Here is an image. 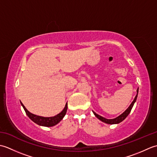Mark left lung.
Wrapping results in <instances>:
<instances>
[{
	"label": "left lung",
	"mask_w": 157,
	"mask_h": 157,
	"mask_svg": "<svg viewBox=\"0 0 157 157\" xmlns=\"http://www.w3.org/2000/svg\"><path fill=\"white\" fill-rule=\"evenodd\" d=\"M138 93V88L137 90V94H136L134 100L132 102V104L130 105L129 107L125 110V112H123L121 115H119V117H116L115 119H106L105 117H102L100 116L98 114H96V113H94V111H93V113H94V114L95 115V116L96 117H97L98 119L101 120V121H102V122L106 123H108V124H117V123H119L120 122H121L122 121H123V120H124L127 117H128V115L129 114V113L131 112V110H132V109L133 107V106H134V103H135V102L136 101V99H137Z\"/></svg>",
	"instance_id": "8db88e82"
}]
</instances>
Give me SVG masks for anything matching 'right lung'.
<instances>
[{"instance_id":"add662e5","label":"right lung","mask_w":157,"mask_h":157,"mask_svg":"<svg viewBox=\"0 0 157 157\" xmlns=\"http://www.w3.org/2000/svg\"><path fill=\"white\" fill-rule=\"evenodd\" d=\"M21 105H22L23 109H24L26 115L29 117V118L32 121H33L36 123H37L39 125L45 127H52L57 124V123L61 121L62 119L64 117V116L66 114L67 110V103L64 109H63L61 113H59L58 115H55V117H44L38 116L29 113L28 110L26 109L25 106L23 105V103L21 102Z\"/></svg>"}]
</instances>
